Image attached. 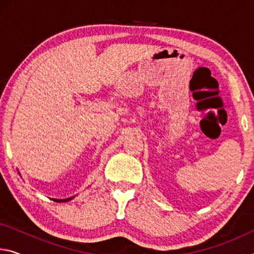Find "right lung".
<instances>
[{
    "label": "right lung",
    "mask_w": 254,
    "mask_h": 254,
    "mask_svg": "<svg viewBox=\"0 0 254 254\" xmlns=\"http://www.w3.org/2000/svg\"><path fill=\"white\" fill-rule=\"evenodd\" d=\"M72 198H74V197H69V198H66V199H53V200L57 201V203H64V201H69Z\"/></svg>",
    "instance_id": "1"
}]
</instances>
